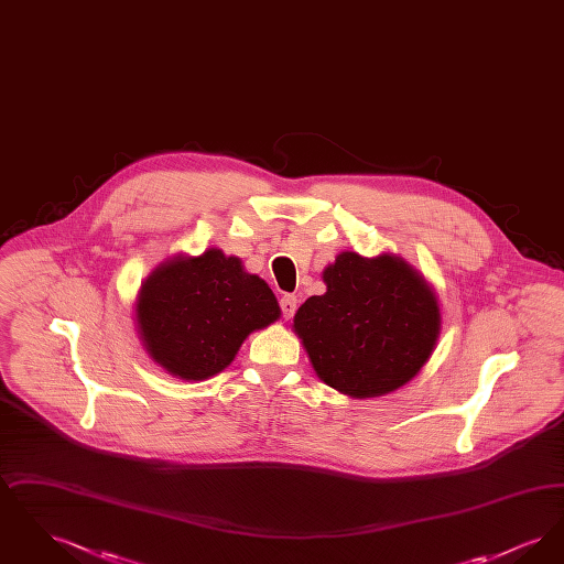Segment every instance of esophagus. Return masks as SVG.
I'll list each match as a JSON object with an SVG mask.
<instances>
[{
    "label": "esophagus",
    "instance_id": "1",
    "mask_svg": "<svg viewBox=\"0 0 564 564\" xmlns=\"http://www.w3.org/2000/svg\"><path fill=\"white\" fill-rule=\"evenodd\" d=\"M281 313H283V319H292L295 313V306H297V297L294 294H285L281 297Z\"/></svg>",
    "mask_w": 564,
    "mask_h": 564
}]
</instances>
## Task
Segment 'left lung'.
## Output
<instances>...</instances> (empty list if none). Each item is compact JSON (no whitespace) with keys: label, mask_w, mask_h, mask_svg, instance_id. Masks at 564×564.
<instances>
[{"label":"left lung","mask_w":564,"mask_h":564,"mask_svg":"<svg viewBox=\"0 0 564 564\" xmlns=\"http://www.w3.org/2000/svg\"><path fill=\"white\" fill-rule=\"evenodd\" d=\"M327 292L295 313L294 332L317 376L350 398L403 387L427 364L440 338V304L402 258L343 251L323 270Z\"/></svg>","instance_id":"obj_1"}]
</instances>
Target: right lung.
Here are the masks:
<instances>
[{"label": "right lung", "mask_w": 564, "mask_h": 564, "mask_svg": "<svg viewBox=\"0 0 564 564\" xmlns=\"http://www.w3.org/2000/svg\"><path fill=\"white\" fill-rule=\"evenodd\" d=\"M279 317L269 285L219 249L166 260L141 283L134 304L148 355L182 380L219 375L251 332Z\"/></svg>", "instance_id": "obj_1"}]
</instances>
